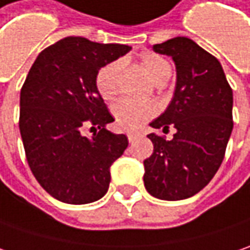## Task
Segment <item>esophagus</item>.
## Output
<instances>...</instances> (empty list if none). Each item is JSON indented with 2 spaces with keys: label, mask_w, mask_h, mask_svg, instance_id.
<instances>
[{
  "label": "esophagus",
  "mask_w": 250,
  "mask_h": 250,
  "mask_svg": "<svg viewBox=\"0 0 250 250\" xmlns=\"http://www.w3.org/2000/svg\"><path fill=\"white\" fill-rule=\"evenodd\" d=\"M127 138H128V141H130V143H134L137 138H138V134H134V133H128V134H127Z\"/></svg>",
  "instance_id": "34e87169"
}]
</instances>
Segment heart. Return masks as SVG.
Instances as JSON below:
<instances>
[{
  "instance_id": "heart-1",
  "label": "heart",
  "mask_w": 250,
  "mask_h": 250,
  "mask_svg": "<svg viewBox=\"0 0 250 250\" xmlns=\"http://www.w3.org/2000/svg\"><path fill=\"white\" fill-rule=\"evenodd\" d=\"M143 65L152 78V81L157 83H165L167 80L170 77L172 68L169 62L164 57L148 53L143 56ZM123 68V61L116 60L104 65L98 71L95 83L99 95L104 101H112L119 93V78H120V71ZM158 112L157 104L151 101L146 102H138L133 99H120L116 102L112 107V114L114 117L116 125L125 131H134L140 128L141 125L154 117Z\"/></svg>"
}]
</instances>
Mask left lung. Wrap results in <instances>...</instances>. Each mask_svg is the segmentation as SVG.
<instances>
[{"instance_id":"1","label":"left lung","mask_w":250,"mask_h":250,"mask_svg":"<svg viewBox=\"0 0 250 250\" xmlns=\"http://www.w3.org/2000/svg\"><path fill=\"white\" fill-rule=\"evenodd\" d=\"M152 50L176 65L175 93L149 125L176 128L172 140L148 134L154 152L144 161L146 191L161 200L194 196L214 178L232 133V89L220 61L189 38L169 39Z\"/></svg>"}]
</instances>
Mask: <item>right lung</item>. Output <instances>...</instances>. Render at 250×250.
I'll return each mask as SVG.
<instances>
[{"label": "right lung", "instance_id": "right-lung-1", "mask_svg": "<svg viewBox=\"0 0 250 250\" xmlns=\"http://www.w3.org/2000/svg\"><path fill=\"white\" fill-rule=\"evenodd\" d=\"M130 50L70 36L43 50L29 70L21 89V137L32 173L57 200L88 204L109 189L110 167L128 141L106 130L114 119L95 78ZM85 125L100 131L82 136Z\"/></svg>", "mask_w": 250, "mask_h": 250}]
</instances>
